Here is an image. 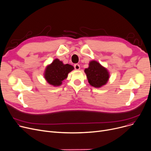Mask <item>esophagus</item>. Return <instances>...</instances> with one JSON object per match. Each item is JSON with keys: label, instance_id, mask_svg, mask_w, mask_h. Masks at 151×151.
<instances>
[{"label": "esophagus", "instance_id": "1", "mask_svg": "<svg viewBox=\"0 0 151 151\" xmlns=\"http://www.w3.org/2000/svg\"><path fill=\"white\" fill-rule=\"evenodd\" d=\"M74 67H75V70H77L80 69V65L77 64V63H76V64H75V65H74Z\"/></svg>", "mask_w": 151, "mask_h": 151}]
</instances>
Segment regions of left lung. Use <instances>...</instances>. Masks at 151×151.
Returning a JSON list of instances; mask_svg holds the SVG:
<instances>
[{
  "label": "left lung",
  "mask_w": 151,
  "mask_h": 151,
  "mask_svg": "<svg viewBox=\"0 0 151 151\" xmlns=\"http://www.w3.org/2000/svg\"><path fill=\"white\" fill-rule=\"evenodd\" d=\"M84 72L90 85L96 88L105 86L109 78V73L107 68L96 60L90 61L89 67L85 68Z\"/></svg>",
  "instance_id": "obj_1"
}]
</instances>
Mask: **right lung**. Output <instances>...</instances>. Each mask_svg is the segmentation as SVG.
<instances>
[{
    "label": "right lung",
    "instance_id": "obj_1",
    "mask_svg": "<svg viewBox=\"0 0 151 151\" xmlns=\"http://www.w3.org/2000/svg\"><path fill=\"white\" fill-rule=\"evenodd\" d=\"M74 70L70 64H64L58 59H55L50 64L47 65L45 70L44 78L47 83L54 87L60 86L67 78L68 75Z\"/></svg>",
    "mask_w": 151,
    "mask_h": 151
}]
</instances>
